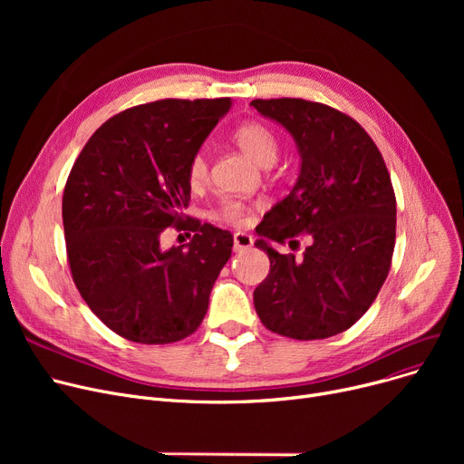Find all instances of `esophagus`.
I'll return each instance as SVG.
<instances>
[{
    "mask_svg": "<svg viewBox=\"0 0 464 464\" xmlns=\"http://www.w3.org/2000/svg\"><path fill=\"white\" fill-rule=\"evenodd\" d=\"M252 245H254V238L250 235H246V233H237L233 237V250L235 252L248 250V248H252Z\"/></svg>",
    "mask_w": 464,
    "mask_h": 464,
    "instance_id": "obj_1",
    "label": "esophagus"
}]
</instances>
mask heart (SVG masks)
<instances>
[{"label": "heart", "mask_w": 464, "mask_h": 464, "mask_svg": "<svg viewBox=\"0 0 464 464\" xmlns=\"http://www.w3.org/2000/svg\"><path fill=\"white\" fill-rule=\"evenodd\" d=\"M233 142L238 146V149L245 152L252 161L257 165H271L276 156H278V137L276 133L265 124V121L259 120H246L242 121L240 126L235 128L233 131ZM208 158L203 150L195 152L186 169V177L189 186L201 188L208 180ZM254 216V207L245 201H237V199H226L222 205H219L214 212V219L219 224H226L231 227H245L252 222Z\"/></svg>", "instance_id": "1"}]
</instances>
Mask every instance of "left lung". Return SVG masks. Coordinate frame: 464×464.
<instances>
[{
	"label": "left lung",
	"instance_id": "8db88e82",
	"mask_svg": "<svg viewBox=\"0 0 464 464\" xmlns=\"http://www.w3.org/2000/svg\"><path fill=\"white\" fill-rule=\"evenodd\" d=\"M294 135L301 175L263 218L256 246L271 271L254 291L261 324L295 340L329 338L371 308L392 269L397 199L378 146L357 121L329 105L280 97L250 103ZM311 235L301 258L269 239ZM298 244V241H295Z\"/></svg>",
	"mask_w": 464,
	"mask_h": 464
}]
</instances>
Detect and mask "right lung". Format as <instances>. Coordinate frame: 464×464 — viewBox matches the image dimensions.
<instances>
[{"label": "right lung", "instance_id": "add662e5", "mask_svg": "<svg viewBox=\"0 0 464 464\" xmlns=\"http://www.w3.org/2000/svg\"><path fill=\"white\" fill-rule=\"evenodd\" d=\"M231 109L218 100H160L109 118L72 163L62 199L67 261L90 310L139 344L193 334L231 257L227 231L186 216L189 158ZM167 227L194 233L165 253Z\"/></svg>", "mask_w": 464, "mask_h": 464}]
</instances>
